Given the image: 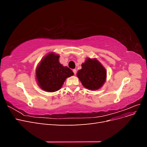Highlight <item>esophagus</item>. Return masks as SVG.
I'll list each match as a JSON object with an SVG mask.
<instances>
[{
    "mask_svg": "<svg viewBox=\"0 0 147 147\" xmlns=\"http://www.w3.org/2000/svg\"><path fill=\"white\" fill-rule=\"evenodd\" d=\"M73 72L74 73V74L75 75L77 74V70L76 69H73Z\"/></svg>",
    "mask_w": 147,
    "mask_h": 147,
    "instance_id": "obj_1",
    "label": "esophagus"
}]
</instances>
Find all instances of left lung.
<instances>
[{
    "label": "left lung",
    "instance_id": "1",
    "mask_svg": "<svg viewBox=\"0 0 147 147\" xmlns=\"http://www.w3.org/2000/svg\"><path fill=\"white\" fill-rule=\"evenodd\" d=\"M82 67L77 75L84 87L90 90H97L102 86L106 80L107 72L98 60L87 58Z\"/></svg>",
    "mask_w": 147,
    "mask_h": 147
}]
</instances>
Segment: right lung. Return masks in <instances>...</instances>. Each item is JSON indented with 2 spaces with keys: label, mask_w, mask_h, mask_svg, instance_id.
Instances as JSON below:
<instances>
[{
  "label": "right lung",
  "mask_w": 147,
  "mask_h": 147,
  "mask_svg": "<svg viewBox=\"0 0 147 147\" xmlns=\"http://www.w3.org/2000/svg\"><path fill=\"white\" fill-rule=\"evenodd\" d=\"M59 55L50 53L41 60L36 68L38 85L47 92H55L61 88L67 78L74 75L72 70L60 64Z\"/></svg>",
  "instance_id": "1"
}]
</instances>
